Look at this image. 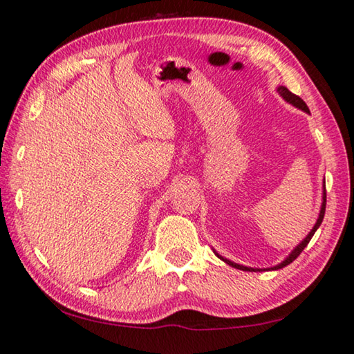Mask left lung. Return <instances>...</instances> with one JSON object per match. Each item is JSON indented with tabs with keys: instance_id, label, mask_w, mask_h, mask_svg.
I'll return each mask as SVG.
<instances>
[{
	"instance_id": "left-lung-1",
	"label": "left lung",
	"mask_w": 354,
	"mask_h": 354,
	"mask_svg": "<svg viewBox=\"0 0 354 354\" xmlns=\"http://www.w3.org/2000/svg\"><path fill=\"white\" fill-rule=\"evenodd\" d=\"M277 91H279L280 93V96L283 97V100L286 101V102H290V104H292V106H296V107H299L301 109V111H304V112H308V107H307V104L306 102H304V100H301V97H299L297 95H295V93H291L290 90L286 88V86H279V88H277ZM324 212H326V189L323 192V204H322V210H319V216H318V220H317V223H315V226H313V230L308 232V236L304 239V241L299 243V245L292 250V252L290 253V257H288L285 261H281L280 264H277V266H274V268H272V270H277V269H281V268H285V266H288V264H291L292 261H295L299 254L302 253V250L307 247V243L310 242V239L313 237V234H315V231L318 230L319 227V225H322V221H323V218H324ZM215 254L216 257H218L220 259H223L225 261L226 264H230V266H232V268H236V269H241V270H248V272H258V270H263V269H253V268H247V266H241V264H236V263H232V261H230V259H226V258H223V257H220L218 253L215 252Z\"/></svg>"
}]
</instances>
